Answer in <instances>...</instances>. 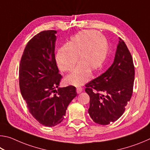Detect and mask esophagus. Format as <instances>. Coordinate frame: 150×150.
Segmentation results:
<instances>
[{
  "mask_svg": "<svg viewBox=\"0 0 150 150\" xmlns=\"http://www.w3.org/2000/svg\"><path fill=\"white\" fill-rule=\"evenodd\" d=\"M82 91H83V88H81V87H77V94L81 93V92H82Z\"/></svg>",
  "mask_w": 150,
  "mask_h": 150,
  "instance_id": "34e87169",
  "label": "esophagus"
}]
</instances>
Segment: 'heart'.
Masks as SVG:
<instances>
[{
  "label": "heart",
  "mask_w": 150,
  "mask_h": 150,
  "mask_svg": "<svg viewBox=\"0 0 150 150\" xmlns=\"http://www.w3.org/2000/svg\"><path fill=\"white\" fill-rule=\"evenodd\" d=\"M108 54L107 40L93 30H82L71 38L64 47L57 50L55 62L62 71L72 70L66 76V83L76 87L88 82L91 72H96L103 67Z\"/></svg>",
  "instance_id": "1"
}]
</instances>
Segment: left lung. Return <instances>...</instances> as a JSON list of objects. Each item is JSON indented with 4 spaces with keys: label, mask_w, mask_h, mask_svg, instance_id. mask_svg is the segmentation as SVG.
<instances>
[{
    "label": "left lung",
    "mask_w": 150,
    "mask_h": 150,
    "mask_svg": "<svg viewBox=\"0 0 150 150\" xmlns=\"http://www.w3.org/2000/svg\"><path fill=\"white\" fill-rule=\"evenodd\" d=\"M134 75L132 57L120 38L112 64L85 85L90 96L88 112L95 122L107 125L123 115L132 95Z\"/></svg>",
    "instance_id": "8db88e82"
}]
</instances>
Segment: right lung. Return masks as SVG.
<instances>
[{"instance_id":"right-lung-1","label":"right lung","mask_w":150,"mask_h":150,"mask_svg":"<svg viewBox=\"0 0 150 150\" xmlns=\"http://www.w3.org/2000/svg\"><path fill=\"white\" fill-rule=\"evenodd\" d=\"M56 34L55 30H47L33 37L25 47L19 67L22 97L33 117L47 127L63 120L68 105L77 95L73 86L59 87L62 76L55 58Z\"/></svg>"}]
</instances>
